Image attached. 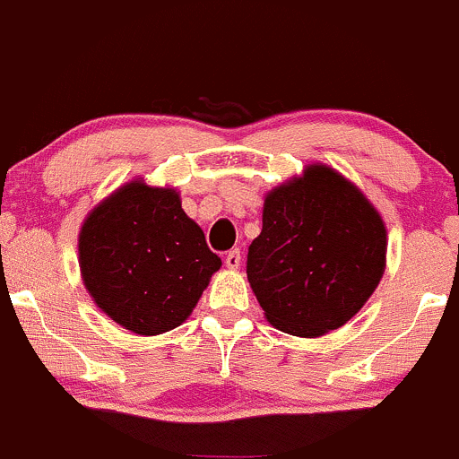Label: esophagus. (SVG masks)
Wrapping results in <instances>:
<instances>
[{
	"label": "esophagus",
	"instance_id": "34e87169",
	"mask_svg": "<svg viewBox=\"0 0 459 459\" xmlns=\"http://www.w3.org/2000/svg\"><path fill=\"white\" fill-rule=\"evenodd\" d=\"M224 264H226V268L238 270L239 264H241V253H239V248H233V250H230V253H226Z\"/></svg>",
	"mask_w": 459,
	"mask_h": 459
}]
</instances>
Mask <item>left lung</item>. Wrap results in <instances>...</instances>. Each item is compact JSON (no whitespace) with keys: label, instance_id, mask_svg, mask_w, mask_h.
<instances>
[{"label":"left lung","instance_id":"1","mask_svg":"<svg viewBox=\"0 0 459 459\" xmlns=\"http://www.w3.org/2000/svg\"><path fill=\"white\" fill-rule=\"evenodd\" d=\"M385 250L379 211L340 172L314 163L265 195L264 229L250 244L246 272L272 326L318 337L370 299Z\"/></svg>","mask_w":459,"mask_h":459}]
</instances>
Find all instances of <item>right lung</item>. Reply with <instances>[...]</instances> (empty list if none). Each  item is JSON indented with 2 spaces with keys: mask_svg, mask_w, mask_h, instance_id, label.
Segmentation results:
<instances>
[{
  "mask_svg": "<svg viewBox=\"0 0 459 459\" xmlns=\"http://www.w3.org/2000/svg\"><path fill=\"white\" fill-rule=\"evenodd\" d=\"M78 261L95 305L137 335L183 325L221 259L180 206L178 191L130 180L82 221Z\"/></svg>",
  "mask_w": 459,
  "mask_h": 459,
  "instance_id": "1",
  "label": "right lung"
}]
</instances>
